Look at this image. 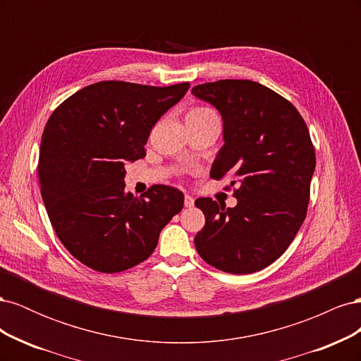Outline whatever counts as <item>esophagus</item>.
I'll return each instance as SVG.
<instances>
[{"instance_id": "esophagus-1", "label": "esophagus", "mask_w": 361, "mask_h": 361, "mask_svg": "<svg viewBox=\"0 0 361 361\" xmlns=\"http://www.w3.org/2000/svg\"><path fill=\"white\" fill-rule=\"evenodd\" d=\"M183 203H185V206H187V207H192V206H194V199L191 197V195H188V194H185V199H183Z\"/></svg>"}]
</instances>
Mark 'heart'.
<instances>
[{
    "mask_svg": "<svg viewBox=\"0 0 361 361\" xmlns=\"http://www.w3.org/2000/svg\"><path fill=\"white\" fill-rule=\"evenodd\" d=\"M209 114H214V111H212V110H209V108H204V106H194V108H191V110L188 111L187 118H197V117L209 116Z\"/></svg>",
    "mask_w": 361,
    "mask_h": 361,
    "instance_id": "obj_1",
    "label": "heart"
}]
</instances>
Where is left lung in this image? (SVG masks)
Instances as JSON below:
<instances>
[{
    "mask_svg": "<svg viewBox=\"0 0 361 361\" xmlns=\"http://www.w3.org/2000/svg\"><path fill=\"white\" fill-rule=\"evenodd\" d=\"M194 96L223 116L224 146L211 178L231 179L238 199L226 207L195 200L206 223L195 235L200 257L231 274H251L276 262L307 215L316 155L307 125L288 99L248 80L195 85Z\"/></svg>",
    "mask_w": 361,
    "mask_h": 361,
    "instance_id": "8db88e82",
    "label": "left lung"
}]
</instances>
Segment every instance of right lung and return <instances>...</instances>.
<instances>
[{"label": "right lung", "instance_id": "obj_1", "mask_svg": "<svg viewBox=\"0 0 361 361\" xmlns=\"http://www.w3.org/2000/svg\"><path fill=\"white\" fill-rule=\"evenodd\" d=\"M190 82L101 81L69 96L43 129L37 176L49 221L81 264L113 274L145 262L183 207V194L152 185L125 192V164L146 157L152 128Z\"/></svg>", "mask_w": 361, "mask_h": 361}]
</instances>
